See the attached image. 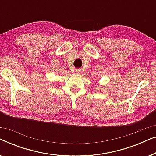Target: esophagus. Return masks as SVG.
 I'll return each instance as SVG.
<instances>
[{
  "instance_id": "34e87169",
  "label": "esophagus",
  "mask_w": 156,
  "mask_h": 156,
  "mask_svg": "<svg viewBox=\"0 0 156 156\" xmlns=\"http://www.w3.org/2000/svg\"><path fill=\"white\" fill-rule=\"evenodd\" d=\"M75 72H76V73H77V74H81L82 70H81V69H76Z\"/></svg>"
}]
</instances>
